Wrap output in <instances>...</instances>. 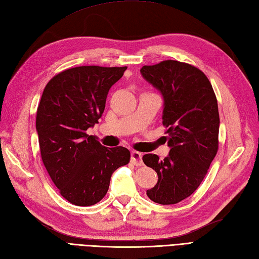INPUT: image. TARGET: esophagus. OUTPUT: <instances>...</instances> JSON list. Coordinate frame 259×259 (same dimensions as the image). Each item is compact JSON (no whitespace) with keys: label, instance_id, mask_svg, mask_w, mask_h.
Segmentation results:
<instances>
[{"label":"esophagus","instance_id":"1","mask_svg":"<svg viewBox=\"0 0 259 259\" xmlns=\"http://www.w3.org/2000/svg\"><path fill=\"white\" fill-rule=\"evenodd\" d=\"M131 163L136 166H143V154L139 153V151L134 150L131 153Z\"/></svg>","mask_w":259,"mask_h":259}]
</instances>
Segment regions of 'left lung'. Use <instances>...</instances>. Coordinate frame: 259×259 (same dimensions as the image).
I'll return each mask as SVG.
<instances>
[{
	"mask_svg": "<svg viewBox=\"0 0 259 259\" xmlns=\"http://www.w3.org/2000/svg\"><path fill=\"white\" fill-rule=\"evenodd\" d=\"M140 72L164 96L163 125L170 147L163 160L154 154L143 156L158 175L147 195L156 203L176 204L200 186L219 149L217 96L206 75L187 63L163 60Z\"/></svg>",
	"mask_w": 259,
	"mask_h": 259,
	"instance_id": "1",
	"label": "left lung"
}]
</instances>
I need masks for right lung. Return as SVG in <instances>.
I'll use <instances>...</instances> for the list:
<instances>
[{"mask_svg": "<svg viewBox=\"0 0 259 259\" xmlns=\"http://www.w3.org/2000/svg\"><path fill=\"white\" fill-rule=\"evenodd\" d=\"M125 69L78 66L55 75L44 90L35 118L40 154L60 195L74 205L100 202L113 171L130 161L124 147L106 148L86 134L99 123L109 90Z\"/></svg>", "mask_w": 259, "mask_h": 259, "instance_id": "right-lung-1", "label": "right lung"}]
</instances>
